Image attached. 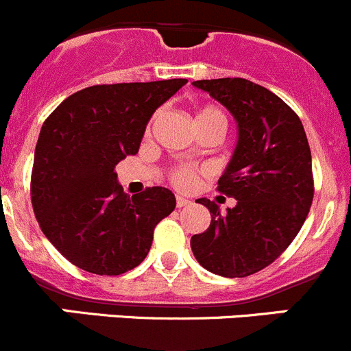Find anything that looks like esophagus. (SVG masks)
I'll return each instance as SVG.
<instances>
[{"label": "esophagus", "instance_id": "obj_1", "mask_svg": "<svg viewBox=\"0 0 351 351\" xmlns=\"http://www.w3.org/2000/svg\"><path fill=\"white\" fill-rule=\"evenodd\" d=\"M191 201L187 199V197H184V196H179V194H177L176 196V204H177V208H184V206H187V204H189Z\"/></svg>", "mask_w": 351, "mask_h": 351}]
</instances>
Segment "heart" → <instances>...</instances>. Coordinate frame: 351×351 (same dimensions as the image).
Returning a JSON list of instances; mask_svg holds the SVG:
<instances>
[{"mask_svg": "<svg viewBox=\"0 0 351 351\" xmlns=\"http://www.w3.org/2000/svg\"><path fill=\"white\" fill-rule=\"evenodd\" d=\"M157 117L158 116H154L152 124L157 121ZM194 123H196L197 131L206 130V128H218V130L223 131L225 124H227V119H225V114L221 112L218 107L199 106L196 109V114H194ZM199 174H203V171H199V169L179 167L172 172L171 179L177 187H189V186H193L194 180H196V177Z\"/></svg>", "mask_w": 351, "mask_h": 351, "instance_id": "heart-1", "label": "heart"}]
</instances>
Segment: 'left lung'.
I'll list each match as a JSON object with an SVG mask.
<instances>
[{"label": "left lung", "mask_w": 351, "mask_h": 351, "mask_svg": "<svg viewBox=\"0 0 351 351\" xmlns=\"http://www.w3.org/2000/svg\"><path fill=\"white\" fill-rule=\"evenodd\" d=\"M227 107L239 138L218 191L237 199L221 213L206 197L210 227L191 237L201 266L244 278L271 265L297 237L314 197L312 157L302 121L268 88L244 78L193 82Z\"/></svg>", "instance_id": "left-lung-1"}]
</instances>
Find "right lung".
I'll return each instance as SVG.
<instances>
[{"mask_svg":"<svg viewBox=\"0 0 351 351\" xmlns=\"http://www.w3.org/2000/svg\"><path fill=\"white\" fill-rule=\"evenodd\" d=\"M187 83L93 85L62 100L44 121L34 155V213L51 244L78 268L123 275L152 247L154 230L176 208L165 187L128 196L114 172L140 150L155 110Z\"/></svg>","mask_w":351,"mask_h":351,"instance_id":"add662e5","label":"right lung"}]
</instances>
